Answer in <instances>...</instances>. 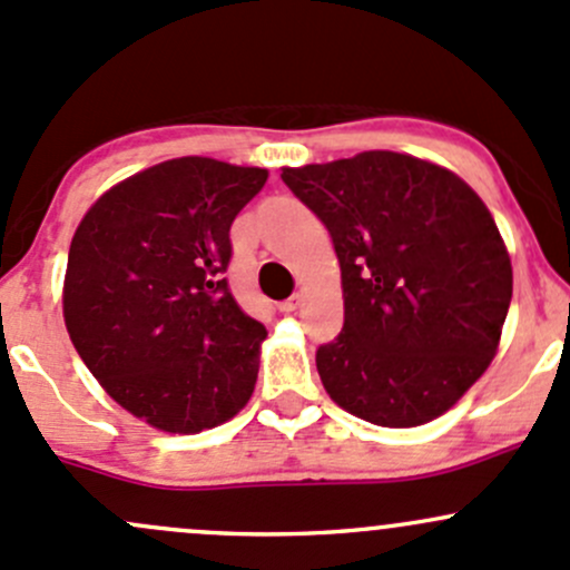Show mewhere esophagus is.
<instances>
[{
    "label": "esophagus",
    "instance_id": "1",
    "mask_svg": "<svg viewBox=\"0 0 570 570\" xmlns=\"http://www.w3.org/2000/svg\"><path fill=\"white\" fill-rule=\"evenodd\" d=\"M298 307H302V296H298V293H293L291 298H285V302L279 304V309L283 312H296Z\"/></svg>",
    "mask_w": 570,
    "mask_h": 570
}]
</instances>
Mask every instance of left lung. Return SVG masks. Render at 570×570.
Masks as SVG:
<instances>
[{
	"instance_id": "obj_1",
	"label": "left lung",
	"mask_w": 570,
	"mask_h": 570,
	"mask_svg": "<svg viewBox=\"0 0 570 570\" xmlns=\"http://www.w3.org/2000/svg\"><path fill=\"white\" fill-rule=\"evenodd\" d=\"M328 228L345 323L317 347L323 389L377 426L443 415L498 353L513 272L479 195L440 165L396 151L283 168Z\"/></svg>"
}]
</instances>
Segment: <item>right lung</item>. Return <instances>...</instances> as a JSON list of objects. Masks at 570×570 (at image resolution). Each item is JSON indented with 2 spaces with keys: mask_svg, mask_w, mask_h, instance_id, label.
I'll return each mask as SVG.
<instances>
[{
  "mask_svg": "<svg viewBox=\"0 0 570 570\" xmlns=\"http://www.w3.org/2000/svg\"><path fill=\"white\" fill-rule=\"evenodd\" d=\"M268 174L179 157L83 214L65 274V326L102 389L155 430L225 424L258 381L263 323L230 293V225Z\"/></svg>",
  "mask_w": 570,
  "mask_h": 570,
  "instance_id": "obj_1",
  "label": "right lung"
}]
</instances>
